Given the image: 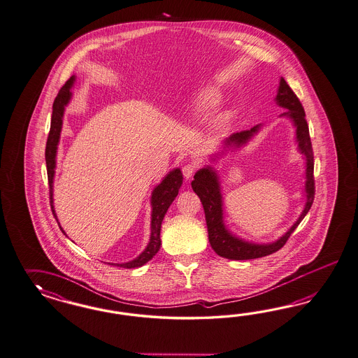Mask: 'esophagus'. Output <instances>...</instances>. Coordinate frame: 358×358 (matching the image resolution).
Instances as JSON below:
<instances>
[{
  "instance_id": "1",
  "label": "esophagus",
  "mask_w": 358,
  "mask_h": 358,
  "mask_svg": "<svg viewBox=\"0 0 358 358\" xmlns=\"http://www.w3.org/2000/svg\"><path fill=\"white\" fill-rule=\"evenodd\" d=\"M196 169H198V166L195 164H186L184 168H182V174H184L185 178H187V180L192 178L194 176L195 172H196Z\"/></svg>"
}]
</instances>
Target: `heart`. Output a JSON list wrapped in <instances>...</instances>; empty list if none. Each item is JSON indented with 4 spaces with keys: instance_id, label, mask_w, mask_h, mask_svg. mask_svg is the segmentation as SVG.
Instances as JSON below:
<instances>
[{
    "instance_id": "heart-1",
    "label": "heart",
    "mask_w": 358,
    "mask_h": 358,
    "mask_svg": "<svg viewBox=\"0 0 358 358\" xmlns=\"http://www.w3.org/2000/svg\"><path fill=\"white\" fill-rule=\"evenodd\" d=\"M217 102H219V94H217V90L214 89H210L203 93V97H202V105L205 108H213L215 106Z\"/></svg>"
}]
</instances>
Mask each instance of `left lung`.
Wrapping results in <instances>:
<instances>
[{"label": "left lung", "instance_id": "1", "mask_svg": "<svg viewBox=\"0 0 358 358\" xmlns=\"http://www.w3.org/2000/svg\"><path fill=\"white\" fill-rule=\"evenodd\" d=\"M275 101L282 108H287L283 114H281V117H289L293 120L294 126L296 127V141H298L299 151L306 156L307 201L304 205V210L293 227L290 228L275 243L261 245V244H252L248 241H244L241 238H235L234 235H231L223 223V210H222L223 203H222V194H220V186L217 181V173L211 168H203L198 171L192 182V187L195 194L199 196L205 210L208 241L211 244V248L215 250V253L220 257L229 259V260H252V259H260L281 250L290 238V235L295 231V228L298 227V224L302 222V219L306 217V214L313 206L315 198L314 151H313V144L310 139L308 124L306 120L303 106L299 98L296 97V94L294 93L293 89L287 85L285 78H281L280 81V87H278ZM259 129L260 126L257 124L250 130L236 132L228 138L226 144L227 145L235 144L238 147L250 139V136H253V134H256Z\"/></svg>", "mask_w": 358, "mask_h": 358}]
</instances>
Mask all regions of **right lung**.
Returning a JSON list of instances; mask_svg holds the SVG:
<instances>
[{"label":"right lung","mask_w":358,"mask_h":358,"mask_svg":"<svg viewBox=\"0 0 358 358\" xmlns=\"http://www.w3.org/2000/svg\"><path fill=\"white\" fill-rule=\"evenodd\" d=\"M75 83V76L71 77L63 87L59 90L57 96L55 98L54 106H52V118H51V129L47 138V144H45V164H47V176H48V185H50V203H51V210L54 214L55 219L57 220L54 210V199H52V182H54L55 164H56V150L57 144L60 139V131H62V124H63V114L66 103L71 99V87ZM182 185V173L180 169H174L171 173L168 174L162 184L157 185L155 190L152 192V219H151V238L147 245V248L141 253L139 257L135 260L126 262V264H117L120 268H139L144 265L145 262L152 260V257L159 252L160 245H162V238H160V229H162V223H163L164 217L173 202L174 198L178 194V190ZM59 223V220H57ZM60 227V226H59ZM65 235L64 229L60 227Z\"/></svg>","instance_id":"right-lung-1"}]
</instances>
